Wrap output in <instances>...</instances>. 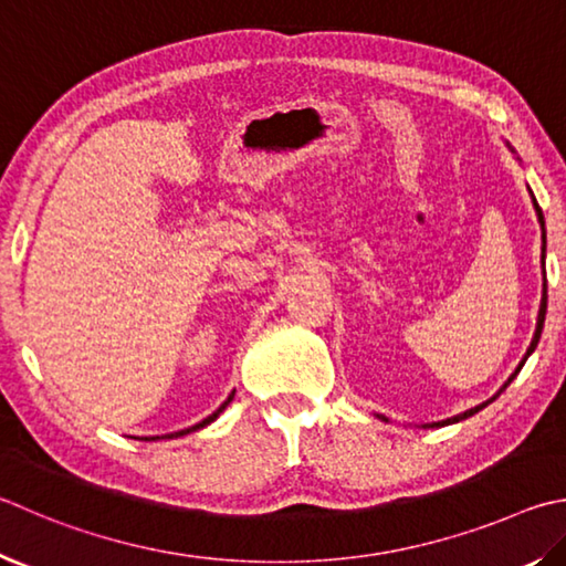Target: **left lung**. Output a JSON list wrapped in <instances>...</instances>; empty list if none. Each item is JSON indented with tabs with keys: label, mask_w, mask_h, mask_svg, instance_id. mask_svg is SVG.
<instances>
[{
	"label": "left lung",
	"mask_w": 566,
	"mask_h": 566,
	"mask_svg": "<svg viewBox=\"0 0 566 566\" xmlns=\"http://www.w3.org/2000/svg\"><path fill=\"white\" fill-rule=\"evenodd\" d=\"M512 150V148H510ZM515 153V150H512ZM532 205H534V212H537V222H539V228H542V272H544V256H547V230H544V214H542V210H539V205H537V200H534V195H532ZM544 314H547V280L542 282V302H539V314H537V326H534V336H532V342H530V346H527V354L522 356V361L517 364V368L515 371L510 374V378L505 384L500 386V390L492 398H488L485 403H480V406H475V408H470V410H465V413H458V416H453V418H446V420H438V423H423V428H436V426H450V423H460V420H465V418H470V416H475L478 410H482L485 406H490L492 400H495L502 390H505L512 381H515V376L520 374V368L525 366V361L530 358V354L534 352V348H537V344H539V336H542V326H544ZM376 418H381V420H386L388 423V418L386 416H378L376 413Z\"/></svg>",
	"instance_id": "obj_1"
}]
</instances>
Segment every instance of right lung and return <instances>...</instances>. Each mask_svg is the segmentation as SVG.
I'll return each instance as SVG.
<instances>
[{"label": "right lung", "instance_id": "right-lung-1", "mask_svg": "<svg viewBox=\"0 0 566 566\" xmlns=\"http://www.w3.org/2000/svg\"><path fill=\"white\" fill-rule=\"evenodd\" d=\"M234 398V390H232V394L228 396V400H224V403L218 408V410H214V413L212 416H208V418H202L200 420V423H195V426H190V428H185V430H178V433H168V436H156V438H146V440H160V438H180V436H188V433H192V430H200V428H205V426H210L212 423V420H218V416L222 413V410L224 408H228V403H230V400Z\"/></svg>", "mask_w": 566, "mask_h": 566}]
</instances>
